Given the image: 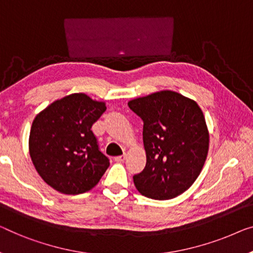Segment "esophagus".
<instances>
[{
	"label": "esophagus",
	"instance_id": "1",
	"mask_svg": "<svg viewBox=\"0 0 253 253\" xmlns=\"http://www.w3.org/2000/svg\"><path fill=\"white\" fill-rule=\"evenodd\" d=\"M115 160L117 161V163H124V161L126 160V154H122V156L116 157Z\"/></svg>",
	"mask_w": 253,
	"mask_h": 253
}]
</instances>
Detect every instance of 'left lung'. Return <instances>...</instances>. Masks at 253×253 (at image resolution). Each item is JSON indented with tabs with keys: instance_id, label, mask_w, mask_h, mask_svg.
Here are the masks:
<instances>
[{
	"instance_id": "left-lung-1",
	"label": "left lung",
	"mask_w": 253,
	"mask_h": 253,
	"mask_svg": "<svg viewBox=\"0 0 253 253\" xmlns=\"http://www.w3.org/2000/svg\"><path fill=\"white\" fill-rule=\"evenodd\" d=\"M143 120L146 165L133 176L138 192L154 200L182 194L198 178L207 159L209 134L197 102L161 90L128 102Z\"/></svg>"
}]
</instances>
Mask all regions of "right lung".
<instances>
[{
    "mask_svg": "<svg viewBox=\"0 0 253 253\" xmlns=\"http://www.w3.org/2000/svg\"><path fill=\"white\" fill-rule=\"evenodd\" d=\"M105 110L103 102L75 93L54 101L34 119L30 158L44 182L54 190L73 195L85 193L110 166L92 130Z\"/></svg>",
    "mask_w": 253,
    "mask_h": 253,
    "instance_id": "1",
    "label": "right lung"
}]
</instances>
